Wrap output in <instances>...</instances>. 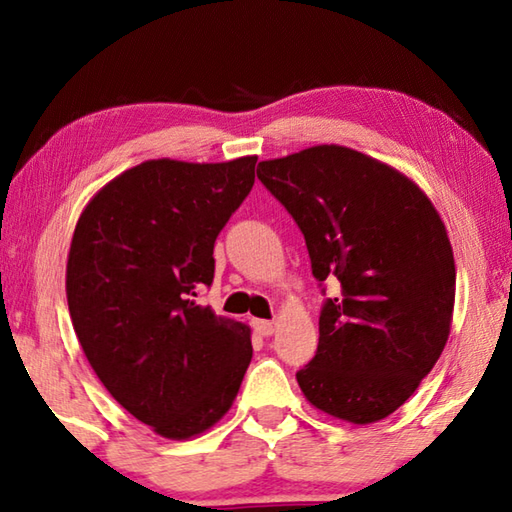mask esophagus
I'll return each mask as SVG.
<instances>
[{
    "label": "esophagus",
    "instance_id": "obj_1",
    "mask_svg": "<svg viewBox=\"0 0 512 512\" xmlns=\"http://www.w3.org/2000/svg\"><path fill=\"white\" fill-rule=\"evenodd\" d=\"M253 329L259 334V336H271L273 334V323L271 320H259L255 318L253 320Z\"/></svg>",
    "mask_w": 512,
    "mask_h": 512
}]
</instances>
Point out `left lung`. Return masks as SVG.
Instances as JSON below:
<instances>
[{
    "label": "left lung",
    "instance_id": "obj_1",
    "mask_svg": "<svg viewBox=\"0 0 512 512\" xmlns=\"http://www.w3.org/2000/svg\"><path fill=\"white\" fill-rule=\"evenodd\" d=\"M257 178L305 235L316 280L336 287L320 309L316 357L296 372L302 393L352 424L388 418L436 366L452 327L445 223L404 173L345 146L264 160Z\"/></svg>",
    "mask_w": 512,
    "mask_h": 512
}]
</instances>
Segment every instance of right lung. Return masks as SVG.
I'll list each match as a JSON object with an SVG mask.
<instances>
[{
    "label": "right lung",
    "instance_id": "obj_1",
    "mask_svg": "<svg viewBox=\"0 0 512 512\" xmlns=\"http://www.w3.org/2000/svg\"><path fill=\"white\" fill-rule=\"evenodd\" d=\"M255 162H142L76 223L65 280L74 332L108 393L164 438L219 422L253 359L250 329L194 298L214 280V241L253 189Z\"/></svg>",
    "mask_w": 512,
    "mask_h": 512
}]
</instances>
